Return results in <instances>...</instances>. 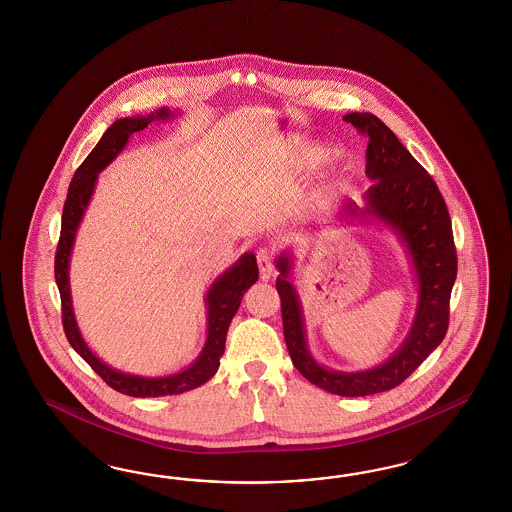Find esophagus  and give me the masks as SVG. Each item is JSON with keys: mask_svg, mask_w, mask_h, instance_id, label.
Segmentation results:
<instances>
[{"mask_svg": "<svg viewBox=\"0 0 512 512\" xmlns=\"http://www.w3.org/2000/svg\"><path fill=\"white\" fill-rule=\"evenodd\" d=\"M274 249L261 248L257 251V263H259V270L263 274V278H268L274 270Z\"/></svg>", "mask_w": 512, "mask_h": 512, "instance_id": "obj_1", "label": "esophagus"}]
</instances>
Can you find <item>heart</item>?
<instances>
[{"instance_id":"b5f03b06","label":"heart","mask_w":512,"mask_h":512,"mask_svg":"<svg viewBox=\"0 0 512 512\" xmlns=\"http://www.w3.org/2000/svg\"><path fill=\"white\" fill-rule=\"evenodd\" d=\"M325 155L326 154L323 150H319V148H317V150H313V152H311L310 161L311 163H321V161L325 159Z\"/></svg>"}]
</instances>
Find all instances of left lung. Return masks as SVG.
Masks as SVG:
<instances>
[{"label":"left lung","mask_w":512,"mask_h":512,"mask_svg":"<svg viewBox=\"0 0 512 512\" xmlns=\"http://www.w3.org/2000/svg\"><path fill=\"white\" fill-rule=\"evenodd\" d=\"M368 137L366 176L373 180L364 193V208L345 201L341 216L377 219L390 227L407 249L419 283V302L411 330L387 362L364 372L326 370L311 357L300 298L289 281L293 257L283 251L276 261V289L281 298L283 334L296 370L310 383L338 396H370L402 385L419 368L449 328L450 291L458 259L447 204L434 178L407 152L398 137L370 112L343 116Z\"/></svg>","instance_id":"left-lung-1"}]
</instances>
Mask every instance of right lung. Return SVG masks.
Returning a JSON list of instances; mask_svg holds the SVG:
<instances>
[{
    "instance_id": "1",
    "label": "right lung",
    "mask_w": 512,
    "mask_h": 512,
    "mask_svg": "<svg viewBox=\"0 0 512 512\" xmlns=\"http://www.w3.org/2000/svg\"><path fill=\"white\" fill-rule=\"evenodd\" d=\"M172 116H174V112L163 107L148 116L116 120L105 131V135L97 142V146L93 148L90 155L82 161V165L78 167L73 180H71L67 199L63 204L62 233H60L56 259H54V278H56L58 289H60V298H62V323L67 340L78 355L92 366L93 372L97 373L110 388L127 394V396H133V398L172 396V394H182L191 388L204 385L219 368V358L225 351L227 330L233 321L234 313L240 308L242 296L259 278L255 255L244 253L229 270H225L212 283V287L206 293V300H204L206 308H208V338H206L199 358L182 372L165 375V377H140V375L118 372L95 357L82 338L75 313H73V302H71L69 259H71V249L75 244L78 225L86 212L88 202L92 199L97 174L124 150L127 139L133 133H139L154 120H167Z\"/></svg>"
}]
</instances>
